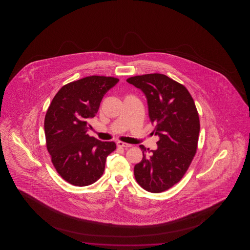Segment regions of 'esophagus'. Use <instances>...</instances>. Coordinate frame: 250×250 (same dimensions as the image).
I'll list each match as a JSON object with an SVG mask.
<instances>
[{"instance_id":"esophagus-1","label":"esophagus","mask_w":250,"mask_h":250,"mask_svg":"<svg viewBox=\"0 0 250 250\" xmlns=\"http://www.w3.org/2000/svg\"><path fill=\"white\" fill-rule=\"evenodd\" d=\"M117 145H118V147H130L132 146L131 144H125V143H123V142H118Z\"/></svg>"}]
</instances>
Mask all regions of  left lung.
I'll return each instance as SVG.
<instances>
[{"mask_svg": "<svg viewBox=\"0 0 250 250\" xmlns=\"http://www.w3.org/2000/svg\"><path fill=\"white\" fill-rule=\"evenodd\" d=\"M126 81L146 96L153 133L160 138L155 150L140 145L143 160L134 167L135 178L147 191H165L181 180L196 153L200 120L194 100L185 86L164 74Z\"/></svg>", "mask_w": 250, "mask_h": 250, "instance_id": "left-lung-1", "label": "left lung"}]
</instances>
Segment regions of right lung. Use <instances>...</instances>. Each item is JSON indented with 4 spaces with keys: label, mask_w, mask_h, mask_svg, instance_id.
Returning <instances> with one entry per match:
<instances>
[{
    "label": "right lung",
    "mask_w": 250,
    "mask_h": 250,
    "mask_svg": "<svg viewBox=\"0 0 250 250\" xmlns=\"http://www.w3.org/2000/svg\"><path fill=\"white\" fill-rule=\"evenodd\" d=\"M119 82L112 77L90 76L63 86L55 95L44 120L45 137L52 163L63 179L87 186L103 174L106 159L116 149L114 142L89 137L87 121Z\"/></svg>",
    "instance_id": "1"
}]
</instances>
